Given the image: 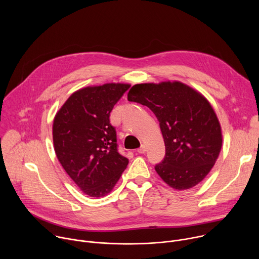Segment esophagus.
Returning a JSON list of instances; mask_svg holds the SVG:
<instances>
[{"label": "esophagus", "mask_w": 259, "mask_h": 259, "mask_svg": "<svg viewBox=\"0 0 259 259\" xmlns=\"http://www.w3.org/2000/svg\"><path fill=\"white\" fill-rule=\"evenodd\" d=\"M146 152V147H145V145L144 144H141V146L139 147V149L137 150V153H139V154H144Z\"/></svg>", "instance_id": "esophagus-1"}]
</instances>
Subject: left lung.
<instances>
[{
  "instance_id": "left-lung-1",
  "label": "left lung",
  "mask_w": 259,
  "mask_h": 259,
  "mask_svg": "<svg viewBox=\"0 0 259 259\" xmlns=\"http://www.w3.org/2000/svg\"><path fill=\"white\" fill-rule=\"evenodd\" d=\"M128 100L149 107L160 123L166 155L155 169L164 182L177 191L200 183L223 145L221 127L209 101L176 81L136 84L129 90Z\"/></svg>"
}]
</instances>
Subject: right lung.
<instances>
[{"mask_svg":"<svg viewBox=\"0 0 259 259\" xmlns=\"http://www.w3.org/2000/svg\"><path fill=\"white\" fill-rule=\"evenodd\" d=\"M129 84L107 83L73 92L53 122L58 161L80 190L92 198L110 193L129 161L118 152L110 112Z\"/></svg>","mask_w":259,"mask_h":259,"instance_id":"add662e5","label":"right lung"}]
</instances>
